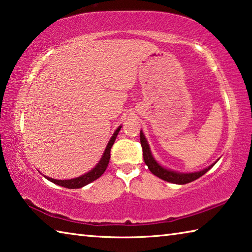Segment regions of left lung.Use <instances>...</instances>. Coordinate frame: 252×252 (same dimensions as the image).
<instances>
[{
  "label": "left lung",
  "instance_id": "left-lung-1",
  "mask_svg": "<svg viewBox=\"0 0 252 252\" xmlns=\"http://www.w3.org/2000/svg\"><path fill=\"white\" fill-rule=\"evenodd\" d=\"M140 142H141V147H142V151H143V159L146 164L148 165V169L150 171L157 176L158 178L162 179V180L171 182V183H176V185H186V183H189L191 181L197 180L198 178L202 177L204 173L209 171L213 165L216 164V162L213 164H211L210 167H208L207 169H203L202 171L199 172H194V173H178L171 171V170H167L164 168H162L161 165L158 163V162L153 159V157L151 155L150 148H149V144L147 142L146 138L142 133V131H140Z\"/></svg>",
  "mask_w": 252,
  "mask_h": 252
}]
</instances>
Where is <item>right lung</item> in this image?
Wrapping results in <instances>:
<instances>
[{
    "mask_svg": "<svg viewBox=\"0 0 252 252\" xmlns=\"http://www.w3.org/2000/svg\"><path fill=\"white\" fill-rule=\"evenodd\" d=\"M121 130V126H119L117 131L114 132L112 138L108 143V146H106L105 151L103 153V157L101 158V160L99 163L95 165V168H93L90 172L85 173L84 176H81L79 178H75V179H71V180H57V179H52V178H48L45 177L48 180H50L51 182L55 183V185L58 186H61V187H64L67 188V189H78V188H82L84 186L89 185V183H91L92 181L96 180L97 178H100L102 174L104 173V171L108 168V164H109V161H110V151H111V148H112L114 141H116L117 139V135L119 133V131Z\"/></svg>",
    "mask_w": 252,
    "mask_h": 252,
    "instance_id": "add662e5",
    "label": "right lung"
}]
</instances>
